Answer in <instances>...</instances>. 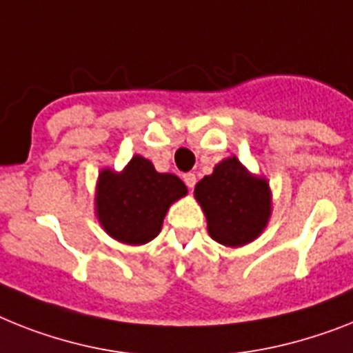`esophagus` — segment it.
<instances>
[{
  "mask_svg": "<svg viewBox=\"0 0 353 353\" xmlns=\"http://www.w3.org/2000/svg\"><path fill=\"white\" fill-rule=\"evenodd\" d=\"M182 179H183V182H185V185H188V188H191V189L194 188V183H196V176H194V173H185Z\"/></svg>",
  "mask_w": 353,
  "mask_h": 353,
  "instance_id": "obj_1",
  "label": "esophagus"
}]
</instances>
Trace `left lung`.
I'll use <instances>...</instances> for the list:
<instances>
[{"label":"left lung","instance_id":"1","mask_svg":"<svg viewBox=\"0 0 353 353\" xmlns=\"http://www.w3.org/2000/svg\"><path fill=\"white\" fill-rule=\"evenodd\" d=\"M194 196L205 212L209 234L223 245L252 241L270 216L269 183L250 176L236 157L222 160L212 174L203 176Z\"/></svg>","mask_w":353,"mask_h":353}]
</instances>
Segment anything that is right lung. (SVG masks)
<instances>
[{
    "label": "right lung",
    "instance_id": "1",
    "mask_svg": "<svg viewBox=\"0 0 353 353\" xmlns=\"http://www.w3.org/2000/svg\"><path fill=\"white\" fill-rule=\"evenodd\" d=\"M185 193L179 176L157 173L150 160L133 157L121 174L106 170L99 176L97 216L115 240L142 245L159 234L170 205Z\"/></svg>",
    "mask_w": 353,
    "mask_h": 353
}]
</instances>
